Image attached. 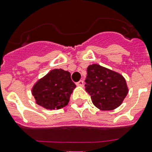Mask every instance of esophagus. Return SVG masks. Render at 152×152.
<instances>
[{"instance_id": "obj_1", "label": "esophagus", "mask_w": 152, "mask_h": 152, "mask_svg": "<svg viewBox=\"0 0 152 152\" xmlns=\"http://www.w3.org/2000/svg\"><path fill=\"white\" fill-rule=\"evenodd\" d=\"M76 85L79 87H83L84 86V81L83 80H80L79 82L76 83Z\"/></svg>"}]
</instances>
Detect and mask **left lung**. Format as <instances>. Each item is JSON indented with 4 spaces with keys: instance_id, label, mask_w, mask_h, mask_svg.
Here are the masks:
<instances>
[{
    "instance_id": "8db88e82",
    "label": "left lung",
    "mask_w": 152,
    "mask_h": 152,
    "mask_svg": "<svg viewBox=\"0 0 152 152\" xmlns=\"http://www.w3.org/2000/svg\"><path fill=\"white\" fill-rule=\"evenodd\" d=\"M85 90L93 104L102 111L118 108L128 94V87L122 75L97 64L87 67Z\"/></svg>"
}]
</instances>
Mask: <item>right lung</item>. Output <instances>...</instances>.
<instances>
[{"mask_svg": "<svg viewBox=\"0 0 152 152\" xmlns=\"http://www.w3.org/2000/svg\"><path fill=\"white\" fill-rule=\"evenodd\" d=\"M75 87L70 72L55 69L36 83L32 94L37 104L46 109L55 110L67 105Z\"/></svg>", "mask_w": 152, "mask_h": 152, "instance_id": "1", "label": "right lung"}]
</instances>
